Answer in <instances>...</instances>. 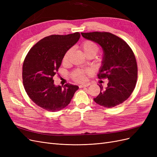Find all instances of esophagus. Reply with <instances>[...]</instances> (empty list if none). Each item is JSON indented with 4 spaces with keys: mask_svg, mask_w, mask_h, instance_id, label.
Segmentation results:
<instances>
[{
    "mask_svg": "<svg viewBox=\"0 0 157 157\" xmlns=\"http://www.w3.org/2000/svg\"><path fill=\"white\" fill-rule=\"evenodd\" d=\"M90 85V83H86V84H82L79 85L80 88H84V87H87Z\"/></svg>",
    "mask_w": 157,
    "mask_h": 157,
    "instance_id": "1",
    "label": "esophagus"
}]
</instances>
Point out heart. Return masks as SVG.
Here are the masks:
<instances>
[{
  "label": "heart",
  "mask_w": 157,
  "mask_h": 157,
  "mask_svg": "<svg viewBox=\"0 0 157 157\" xmlns=\"http://www.w3.org/2000/svg\"><path fill=\"white\" fill-rule=\"evenodd\" d=\"M82 49L84 51V54L87 56L91 54H96L99 48H98V45L93 41L86 40L82 44ZM71 53H72V49H69L65 52L63 58V61L64 63L68 62L69 57ZM84 71L77 70L73 73V78L76 80H77V81H82V80H84Z\"/></svg>",
  "instance_id": "obj_1"
}]
</instances>
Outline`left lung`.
<instances>
[{
	"label": "left lung",
	"instance_id": "left-lung-1",
	"mask_svg": "<svg viewBox=\"0 0 157 157\" xmlns=\"http://www.w3.org/2000/svg\"><path fill=\"white\" fill-rule=\"evenodd\" d=\"M87 40L98 44L103 49L101 65L98 77L107 78V87H100V93L94 98L98 105L112 108L126 101L135 88L137 67L135 56L125 41L107 32L81 33Z\"/></svg>",
	"mask_w": 157,
	"mask_h": 157
}]
</instances>
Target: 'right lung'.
Returning <instances> with one entry per match:
<instances>
[{"label": "right lung", "mask_w": 157, "mask_h": 157, "mask_svg": "<svg viewBox=\"0 0 157 157\" xmlns=\"http://www.w3.org/2000/svg\"><path fill=\"white\" fill-rule=\"evenodd\" d=\"M80 37L79 33L50 35L42 39L28 52L23 64V83L31 100L46 110L56 112L67 107L78 86L71 84L56 86L53 77L65 52Z\"/></svg>", "instance_id": "right-lung-1"}]
</instances>
